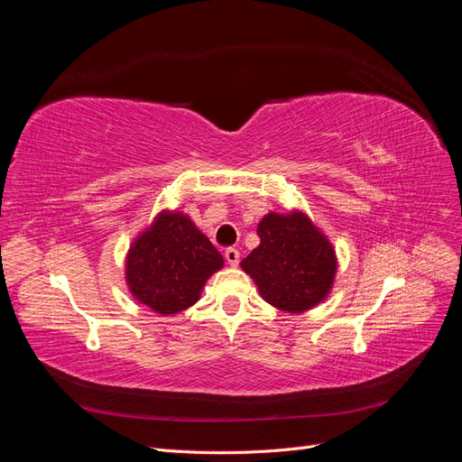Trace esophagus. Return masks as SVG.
<instances>
[{
  "label": "esophagus",
  "mask_w": 462,
  "mask_h": 462,
  "mask_svg": "<svg viewBox=\"0 0 462 462\" xmlns=\"http://www.w3.org/2000/svg\"><path fill=\"white\" fill-rule=\"evenodd\" d=\"M226 260H227V263L236 265V263H239V260H241V253L236 248H227L226 250Z\"/></svg>",
  "instance_id": "34e87169"
}]
</instances>
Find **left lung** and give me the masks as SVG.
<instances>
[{"mask_svg":"<svg viewBox=\"0 0 462 462\" xmlns=\"http://www.w3.org/2000/svg\"><path fill=\"white\" fill-rule=\"evenodd\" d=\"M260 246L241 268L254 279L265 302L299 314L324 300L333 285L337 260L331 243L302 212H275L258 223Z\"/></svg>","mask_w":462,"mask_h":462,"instance_id":"obj_1","label":"left lung"}]
</instances>
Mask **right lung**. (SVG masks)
I'll return each mask as SVG.
<instances>
[{
    "instance_id": "add662e5",
    "label": "right lung",
    "mask_w": 462,
    "mask_h": 462,
    "mask_svg": "<svg viewBox=\"0 0 462 462\" xmlns=\"http://www.w3.org/2000/svg\"><path fill=\"white\" fill-rule=\"evenodd\" d=\"M223 265L217 248L179 212H162L131 245L127 283L133 297L158 314H177L200 299Z\"/></svg>"
}]
</instances>
